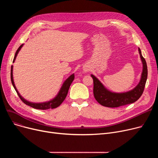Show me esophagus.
Listing matches in <instances>:
<instances>
[{
  "mask_svg": "<svg viewBox=\"0 0 158 158\" xmlns=\"http://www.w3.org/2000/svg\"><path fill=\"white\" fill-rule=\"evenodd\" d=\"M89 67L88 66H84V68H83V70H84V71L85 72H88V71H89Z\"/></svg>",
  "mask_w": 158,
  "mask_h": 158,
  "instance_id": "1",
  "label": "esophagus"
}]
</instances>
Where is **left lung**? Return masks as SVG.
Segmentation results:
<instances>
[{"mask_svg":"<svg viewBox=\"0 0 158 158\" xmlns=\"http://www.w3.org/2000/svg\"><path fill=\"white\" fill-rule=\"evenodd\" d=\"M138 51L143 63L142 77H141L139 84L129 92L122 94L112 93L106 89L101 82L92 75L94 80V97L99 104L108 107H117L133 103L138 100L139 98L142 96L146 84L148 70L146 61L142 56L139 48H138Z\"/></svg>","mask_w":158,"mask_h":158,"instance_id":"obj_1","label":"left lung"}]
</instances>
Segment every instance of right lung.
<instances>
[{"label": "right lung", "instance_id": "add662e5", "mask_svg": "<svg viewBox=\"0 0 158 158\" xmlns=\"http://www.w3.org/2000/svg\"><path fill=\"white\" fill-rule=\"evenodd\" d=\"M22 45H23V44L21 45L19 47V48L17 49V51H16V53H15V57H14L13 63H14V61H15V60L16 59V56H17V54H18L19 51L20 50V48H22ZM73 79H74V74H72V75H71V76L67 79H66L64 81V82L63 83V86H62V87H61V89L60 91L59 94H58L57 97L56 98H54L53 100H52L51 101H48L47 102H44V103H40V104L32 103V102H29L26 101L24 98H23L21 97V95H20V94L19 93L17 89H16V87L15 86V84H14L13 79V65L11 66V81L12 85H13L15 89L16 90V93H17L19 97L21 99V101L24 104H26V105L29 106L33 107V108L38 109V110H48V109H54V108H56V107H58L59 106H60V104L64 101V100L65 99L66 95H67L70 86L72 84V82H73Z\"/></svg>", "mask_w": 158, "mask_h": 158}]
</instances>
